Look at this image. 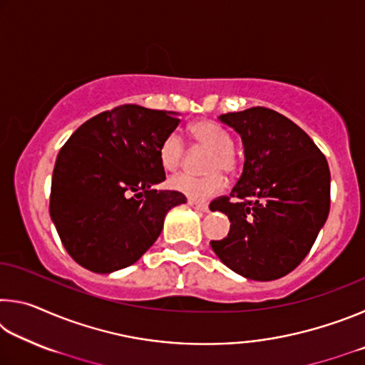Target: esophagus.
<instances>
[{
    "label": "esophagus",
    "mask_w": 365,
    "mask_h": 365,
    "mask_svg": "<svg viewBox=\"0 0 365 365\" xmlns=\"http://www.w3.org/2000/svg\"><path fill=\"white\" fill-rule=\"evenodd\" d=\"M188 206H191V207L196 209V211H200V212H209V206L206 205V202L188 200Z\"/></svg>",
    "instance_id": "34e87169"
}]
</instances>
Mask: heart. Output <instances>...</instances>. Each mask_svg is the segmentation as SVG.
Returning <instances> with one entry per match:
<instances>
[{"instance_id":"b5f03b06","label":"heart","mask_w":365,"mask_h":365,"mask_svg":"<svg viewBox=\"0 0 365 365\" xmlns=\"http://www.w3.org/2000/svg\"><path fill=\"white\" fill-rule=\"evenodd\" d=\"M195 145L200 150L207 151L202 170L207 172L202 177H195L190 174H178L170 178L169 187L185 195L190 200L205 201L209 197L220 193L224 188V177L233 175L240 165V153L233 146V138L230 132L214 120L195 122L190 128ZM160 163L168 170H175L180 168L185 156H187V145L180 133L172 132L160 145Z\"/></svg>"}]
</instances>
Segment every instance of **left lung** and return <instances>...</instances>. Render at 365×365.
<instances>
[{"instance_id":"8db88e82","label":"left lung","mask_w":365,"mask_h":365,"mask_svg":"<svg viewBox=\"0 0 365 365\" xmlns=\"http://www.w3.org/2000/svg\"><path fill=\"white\" fill-rule=\"evenodd\" d=\"M243 141V174L211 211L230 219L225 238L211 242L228 269L269 282L298 267L330 211V170L311 137L267 108L219 115Z\"/></svg>"}]
</instances>
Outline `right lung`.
Instances as JSON below:
<instances>
[{
  "label": "right lung",
  "mask_w": 365,
  "mask_h": 365,
  "mask_svg": "<svg viewBox=\"0 0 365 365\" xmlns=\"http://www.w3.org/2000/svg\"><path fill=\"white\" fill-rule=\"evenodd\" d=\"M177 113L123 104L82 123L61 148L53 170L49 215L66 251L96 274L128 267L151 248L178 191L165 180L160 145Z\"/></svg>",
  "instance_id": "obj_1"
}]
</instances>
